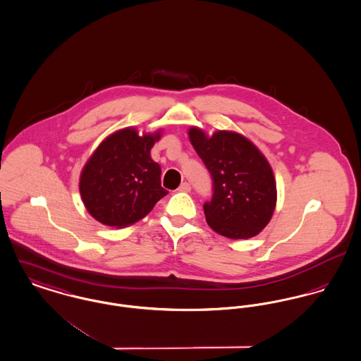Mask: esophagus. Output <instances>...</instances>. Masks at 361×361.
I'll list each match as a JSON object with an SVG mask.
<instances>
[{
    "instance_id": "esophagus-1",
    "label": "esophagus",
    "mask_w": 361,
    "mask_h": 361,
    "mask_svg": "<svg viewBox=\"0 0 361 361\" xmlns=\"http://www.w3.org/2000/svg\"><path fill=\"white\" fill-rule=\"evenodd\" d=\"M178 191L180 192H190L191 191V184L190 183H181V185L178 187Z\"/></svg>"
}]
</instances>
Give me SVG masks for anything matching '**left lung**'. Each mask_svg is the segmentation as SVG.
Returning <instances> with one entry per match:
<instances>
[{"label": "left lung", "mask_w": 361, "mask_h": 361, "mask_svg": "<svg viewBox=\"0 0 361 361\" xmlns=\"http://www.w3.org/2000/svg\"><path fill=\"white\" fill-rule=\"evenodd\" d=\"M188 135L213 180L212 199L203 206L209 226L229 239L259 233L276 204V183L265 157L233 132L220 130L207 137L192 128Z\"/></svg>", "instance_id": "8db88e82"}]
</instances>
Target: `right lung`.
<instances>
[{
  "instance_id": "right-lung-1",
  "label": "right lung",
  "mask_w": 361,
  "mask_h": 361,
  "mask_svg": "<svg viewBox=\"0 0 361 361\" xmlns=\"http://www.w3.org/2000/svg\"><path fill=\"white\" fill-rule=\"evenodd\" d=\"M161 137L122 129L104 140L85 165L80 181L83 204L93 219L123 228L144 219L169 194L151 148Z\"/></svg>"
}]
</instances>
